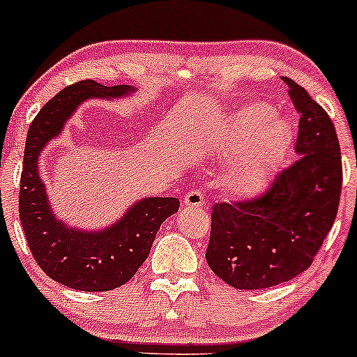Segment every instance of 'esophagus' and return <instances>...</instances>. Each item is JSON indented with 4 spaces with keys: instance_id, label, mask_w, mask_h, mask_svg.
<instances>
[{
    "instance_id": "34e87169",
    "label": "esophagus",
    "mask_w": 357,
    "mask_h": 357,
    "mask_svg": "<svg viewBox=\"0 0 357 357\" xmlns=\"http://www.w3.org/2000/svg\"><path fill=\"white\" fill-rule=\"evenodd\" d=\"M203 203H204V195H203L202 190H198V188H195V190L188 191L186 196H184V199H183L184 206H190V208L202 206Z\"/></svg>"
}]
</instances>
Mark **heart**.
<instances>
[{"label":"heart","mask_w":357,"mask_h":357,"mask_svg":"<svg viewBox=\"0 0 357 357\" xmlns=\"http://www.w3.org/2000/svg\"><path fill=\"white\" fill-rule=\"evenodd\" d=\"M290 127L267 104H250L233 114L223 137L225 151H240L230 171V183L243 195L260 191L290 144Z\"/></svg>","instance_id":"1"}]
</instances>
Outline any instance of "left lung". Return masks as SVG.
Segmentation results:
<instances>
[{"instance_id":"left-lung-1","label":"left lung","mask_w":357,"mask_h":357,"mask_svg":"<svg viewBox=\"0 0 357 357\" xmlns=\"http://www.w3.org/2000/svg\"><path fill=\"white\" fill-rule=\"evenodd\" d=\"M298 112V158L261 195L216 203L206 261L228 285L267 289L312 265L337 215L342 161L329 114L292 79H284Z\"/></svg>"}]
</instances>
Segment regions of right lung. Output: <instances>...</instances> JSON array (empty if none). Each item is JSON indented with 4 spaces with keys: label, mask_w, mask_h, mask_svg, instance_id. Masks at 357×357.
I'll return each mask as SVG.
<instances>
[{
    "label": "right lung",
    "mask_w": 357,
    "mask_h": 357,
    "mask_svg": "<svg viewBox=\"0 0 357 357\" xmlns=\"http://www.w3.org/2000/svg\"><path fill=\"white\" fill-rule=\"evenodd\" d=\"M129 92L130 85L105 87L93 80L77 82L43 105L26 134L18 206L28 247L48 277L84 292H104L129 282L149 255L162 221L179 210L176 198H146L130 206L116 225L92 233L65 227L50 210L36 167L40 151L59 136L80 102Z\"/></svg>",
    "instance_id": "add662e5"
}]
</instances>
